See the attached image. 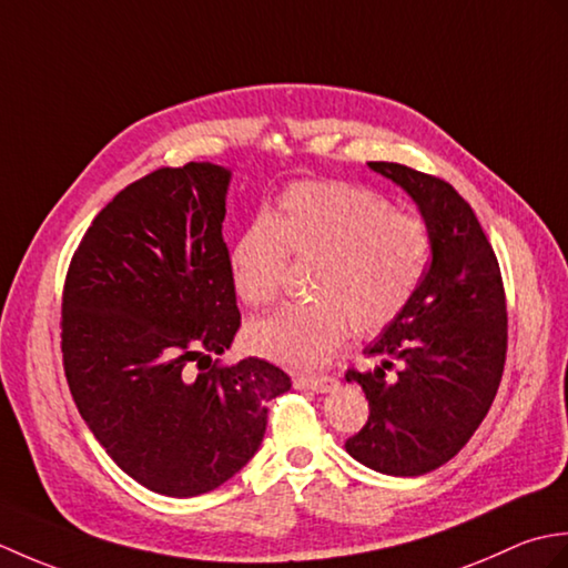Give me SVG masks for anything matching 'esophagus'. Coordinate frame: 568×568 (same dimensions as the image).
I'll use <instances>...</instances> for the list:
<instances>
[{
  "mask_svg": "<svg viewBox=\"0 0 568 568\" xmlns=\"http://www.w3.org/2000/svg\"><path fill=\"white\" fill-rule=\"evenodd\" d=\"M295 388L312 393H332L336 388V381L332 376H300L295 378Z\"/></svg>",
  "mask_w": 568,
  "mask_h": 568,
  "instance_id": "obj_1",
  "label": "esophagus"
}]
</instances>
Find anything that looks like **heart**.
<instances>
[{"label":"heart","mask_w":568,"mask_h":568,"mask_svg":"<svg viewBox=\"0 0 568 568\" xmlns=\"http://www.w3.org/2000/svg\"><path fill=\"white\" fill-rule=\"evenodd\" d=\"M432 236L419 216L393 212L378 192L344 180L287 187L275 212L253 220L229 248L234 295L248 307L271 305L285 258L312 261L305 295L253 320L246 342L285 368H317L348 332L378 334L400 315L425 277Z\"/></svg>","instance_id":"b5f03b06"}]
</instances>
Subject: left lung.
I'll return each instance as SVG.
<instances>
[{
    "instance_id": "obj_1",
    "label": "left lung",
    "mask_w": 568,
    "mask_h": 568,
    "mask_svg": "<svg viewBox=\"0 0 568 568\" xmlns=\"http://www.w3.org/2000/svg\"><path fill=\"white\" fill-rule=\"evenodd\" d=\"M368 168L417 204L432 263L407 307L364 348L381 364L346 371L371 413L344 446L378 474L422 476L464 449L498 393L508 348L503 277L474 210L449 183L400 163Z\"/></svg>"
}]
</instances>
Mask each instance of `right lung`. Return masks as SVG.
Masks as SVG:
<instances>
[{
	"label": "right lung",
	"instance_id": "add662e5",
	"mask_svg": "<svg viewBox=\"0 0 568 568\" xmlns=\"http://www.w3.org/2000/svg\"><path fill=\"white\" fill-rule=\"evenodd\" d=\"M232 171L159 168L94 216L63 291V366L82 419L136 484L171 498L226 484L258 452L291 376L216 366L241 327L222 239Z\"/></svg>",
	"mask_w": 568,
	"mask_h": 568
}]
</instances>
